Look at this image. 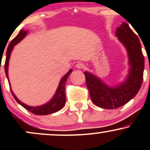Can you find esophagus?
Here are the masks:
<instances>
[{
    "label": "esophagus",
    "mask_w": 150,
    "mask_h": 150,
    "mask_svg": "<svg viewBox=\"0 0 150 150\" xmlns=\"http://www.w3.org/2000/svg\"><path fill=\"white\" fill-rule=\"evenodd\" d=\"M84 67H85V65L82 63H78L76 64V68L78 69H83Z\"/></svg>",
    "instance_id": "34e87169"
}]
</instances>
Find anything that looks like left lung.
Instances as JSON below:
<instances>
[{"label":"left lung","instance_id":"8db88e82","mask_svg":"<svg viewBox=\"0 0 150 150\" xmlns=\"http://www.w3.org/2000/svg\"><path fill=\"white\" fill-rule=\"evenodd\" d=\"M116 36L128 52L130 69L126 80L118 85L109 87L99 77L85 72L86 85L92 102L106 109L116 108L127 104L140 90L143 80L144 59L137 36L125 22L117 28Z\"/></svg>","mask_w":150,"mask_h":150}]
</instances>
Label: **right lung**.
I'll list each match as a JSON object with an SVG mask.
<instances>
[{
    "label": "right lung",
    "mask_w": 150,
    "mask_h": 150,
    "mask_svg": "<svg viewBox=\"0 0 150 150\" xmlns=\"http://www.w3.org/2000/svg\"><path fill=\"white\" fill-rule=\"evenodd\" d=\"M27 31L22 30L20 32V33L18 34V35L16 37H15L13 40L11 41V42L10 43L9 46H8V49H7V52H6V63H5V72H6V75L7 78H8V82L10 84L9 79H8V63H9V60H10V53H11L12 51H13L14 46L16 45L17 44H18L20 41H22L24 38L25 37V36L27 35ZM73 70H70L65 75L62 77V79L60 81V83L58 85V87L56 90V93H55L54 96H53L52 99L50 100L49 102L46 103V104L42 105V106H30L28 105L24 104L22 101H20L18 98L16 97V96L15 95V94L13 93L12 89L10 88V91H11L12 94H13V97L15 98V100L17 101V102L19 103L21 106H23L24 108H26L27 110H28L29 111L32 112V113L36 115H48L51 114V113L57 112V111L61 110L62 108L64 106L65 104V82H66L67 78L70 75V74L72 73Z\"/></svg>",
    "instance_id": "right-lung-1"
}]
</instances>
